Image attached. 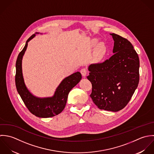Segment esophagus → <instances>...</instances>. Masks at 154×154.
I'll use <instances>...</instances> for the list:
<instances>
[{
    "instance_id": "1",
    "label": "esophagus",
    "mask_w": 154,
    "mask_h": 154,
    "mask_svg": "<svg viewBox=\"0 0 154 154\" xmlns=\"http://www.w3.org/2000/svg\"><path fill=\"white\" fill-rule=\"evenodd\" d=\"M80 72L82 74V75L83 76V77H85L86 74H87V69L85 68H82L81 70H80Z\"/></svg>"
}]
</instances>
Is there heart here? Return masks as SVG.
<instances>
[{"mask_svg":"<svg viewBox=\"0 0 154 154\" xmlns=\"http://www.w3.org/2000/svg\"><path fill=\"white\" fill-rule=\"evenodd\" d=\"M106 52V48L103 43H100L97 45L96 52L97 54L99 56H103L105 54Z\"/></svg>","mask_w":154,"mask_h":154,"instance_id":"heart-1","label":"heart"}]
</instances>
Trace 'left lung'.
<instances>
[{
	"mask_svg": "<svg viewBox=\"0 0 154 154\" xmlns=\"http://www.w3.org/2000/svg\"><path fill=\"white\" fill-rule=\"evenodd\" d=\"M114 39L109 59L89 66L88 79L92 85L90 96L100 109L117 112L131 99L139 82V58L132 44L126 38L110 34Z\"/></svg>",
	"mask_w": 154,
	"mask_h": 154,
	"instance_id": "8db88e82",
	"label": "left lung"
}]
</instances>
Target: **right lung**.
Masks as SVG:
<instances>
[{"label": "right lung", "instance_id": "right-lung-1", "mask_svg": "<svg viewBox=\"0 0 154 154\" xmlns=\"http://www.w3.org/2000/svg\"><path fill=\"white\" fill-rule=\"evenodd\" d=\"M35 35V34H32L27 40L24 48L18 56L16 61L15 85L23 101L31 113L40 118H49L60 114L63 110L69 92L81 80L82 74L80 72H76L64 79L52 97L41 98L32 95L24 83L22 59L27 49L28 42Z\"/></svg>", "mask_w": 154, "mask_h": 154}]
</instances>
